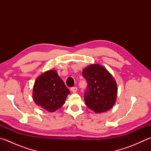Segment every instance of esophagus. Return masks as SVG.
<instances>
[{
	"instance_id": "obj_1",
	"label": "esophagus",
	"mask_w": 151,
	"mask_h": 151,
	"mask_svg": "<svg viewBox=\"0 0 151 151\" xmlns=\"http://www.w3.org/2000/svg\"><path fill=\"white\" fill-rule=\"evenodd\" d=\"M71 91H72V92L73 93H76L77 91H78V88L76 87H73L71 88Z\"/></svg>"
}]
</instances>
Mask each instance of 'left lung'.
<instances>
[{"mask_svg": "<svg viewBox=\"0 0 151 151\" xmlns=\"http://www.w3.org/2000/svg\"><path fill=\"white\" fill-rule=\"evenodd\" d=\"M87 81L85 102L96 113L104 112L115 104L117 97V84L106 68L99 64H91L83 70Z\"/></svg>", "mask_w": 151, "mask_h": 151, "instance_id": "1", "label": "left lung"}]
</instances>
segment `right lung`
Instances as JSON below:
<instances>
[{"instance_id":"1","label":"right lung","mask_w":151,"mask_h":151,"mask_svg":"<svg viewBox=\"0 0 151 151\" xmlns=\"http://www.w3.org/2000/svg\"><path fill=\"white\" fill-rule=\"evenodd\" d=\"M70 93L55 70H49L39 76L35 81L33 99L35 104L52 112L63 106Z\"/></svg>"}]
</instances>
